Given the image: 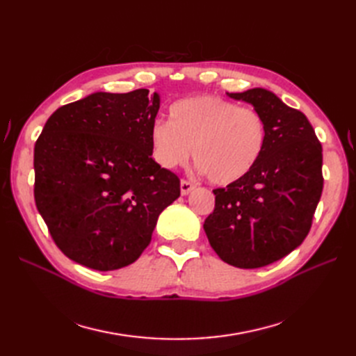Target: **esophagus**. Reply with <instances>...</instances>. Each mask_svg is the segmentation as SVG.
<instances>
[{
	"label": "esophagus",
	"instance_id": "esophagus-1",
	"mask_svg": "<svg viewBox=\"0 0 356 356\" xmlns=\"http://www.w3.org/2000/svg\"><path fill=\"white\" fill-rule=\"evenodd\" d=\"M196 187V184H193L191 181H187V179H182L181 181V195L182 196H186V195H188V193Z\"/></svg>",
	"mask_w": 356,
	"mask_h": 356
}]
</instances>
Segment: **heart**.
Here are the masks:
<instances>
[{
  "label": "heart",
  "instance_id": "heart-1",
  "mask_svg": "<svg viewBox=\"0 0 356 356\" xmlns=\"http://www.w3.org/2000/svg\"><path fill=\"white\" fill-rule=\"evenodd\" d=\"M169 114L170 122L157 120L149 131L160 166H184L193 153L212 184L232 186L260 163L268 134L260 111L242 108L220 96L200 95L177 101Z\"/></svg>",
  "mask_w": 356,
  "mask_h": 356
}]
</instances>
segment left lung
I'll list each match as a JSON object with an SVG mask.
<instances>
[{
	"mask_svg": "<svg viewBox=\"0 0 356 356\" xmlns=\"http://www.w3.org/2000/svg\"><path fill=\"white\" fill-rule=\"evenodd\" d=\"M260 111L267 145L241 182L215 188V208L203 229L222 261L258 268L281 260L306 239L319 203L322 145L307 117L266 89L227 93Z\"/></svg>",
	"mask_w": 356,
	"mask_h": 356,
	"instance_id": "obj_1",
	"label": "left lung"
}]
</instances>
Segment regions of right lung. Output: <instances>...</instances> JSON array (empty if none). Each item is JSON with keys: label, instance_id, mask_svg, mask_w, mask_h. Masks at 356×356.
Here are the masks:
<instances>
[{"label": "right lung", "instance_id": "obj_1", "mask_svg": "<svg viewBox=\"0 0 356 356\" xmlns=\"http://www.w3.org/2000/svg\"><path fill=\"white\" fill-rule=\"evenodd\" d=\"M96 92L53 113L34 148L37 209L59 250L95 270L136 261L179 178L156 163L157 93Z\"/></svg>", "mask_w": 356, "mask_h": 356}]
</instances>
